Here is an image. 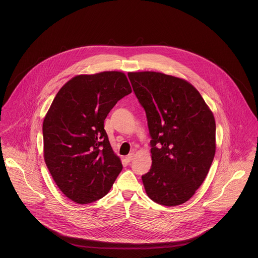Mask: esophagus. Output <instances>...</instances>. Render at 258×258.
Returning a JSON list of instances; mask_svg holds the SVG:
<instances>
[{
	"label": "esophagus",
	"instance_id": "1",
	"mask_svg": "<svg viewBox=\"0 0 258 258\" xmlns=\"http://www.w3.org/2000/svg\"><path fill=\"white\" fill-rule=\"evenodd\" d=\"M134 157H135V153H134V152H131V153L126 157L127 162H131V161L134 159Z\"/></svg>",
	"mask_w": 258,
	"mask_h": 258
}]
</instances>
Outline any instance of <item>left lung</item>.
<instances>
[{"label":"left lung","mask_w":258,"mask_h":258,"mask_svg":"<svg viewBox=\"0 0 258 258\" xmlns=\"http://www.w3.org/2000/svg\"><path fill=\"white\" fill-rule=\"evenodd\" d=\"M146 112L152 167L142 176L148 197L175 207L188 201L205 181L216 153V121L200 92L172 75L129 73Z\"/></svg>","instance_id":"left-lung-1"}]
</instances>
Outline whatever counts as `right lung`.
Masks as SVG:
<instances>
[{
    "label": "right lung",
    "instance_id": "add662e5",
    "mask_svg": "<svg viewBox=\"0 0 258 258\" xmlns=\"http://www.w3.org/2000/svg\"><path fill=\"white\" fill-rule=\"evenodd\" d=\"M132 92L120 72L77 75L57 92L43 124V156L59 189L84 205L103 198L122 171L104 120Z\"/></svg>",
    "mask_w": 258,
    "mask_h": 258
}]
</instances>
